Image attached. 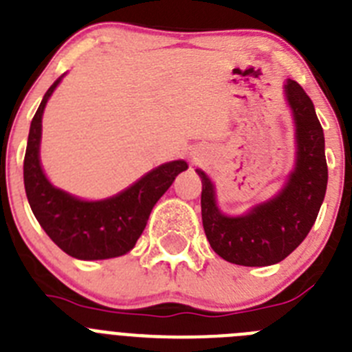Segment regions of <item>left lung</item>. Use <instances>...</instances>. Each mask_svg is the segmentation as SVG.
<instances>
[{
  "label": "left lung",
  "mask_w": 352,
  "mask_h": 352,
  "mask_svg": "<svg viewBox=\"0 0 352 352\" xmlns=\"http://www.w3.org/2000/svg\"><path fill=\"white\" fill-rule=\"evenodd\" d=\"M285 96L296 123L298 157L284 190L243 217H226L214 204L213 183L203 170L201 211L211 248L239 266H270L284 261L307 238L324 201L328 166L324 133L310 96L296 80L285 82Z\"/></svg>",
  "instance_id": "obj_1"
}]
</instances>
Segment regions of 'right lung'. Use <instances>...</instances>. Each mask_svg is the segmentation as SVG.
<instances>
[{"label":"right lung","mask_w":352,"mask_h":352,"mask_svg":"<svg viewBox=\"0 0 352 352\" xmlns=\"http://www.w3.org/2000/svg\"><path fill=\"white\" fill-rule=\"evenodd\" d=\"M61 77L43 95L33 116L24 155V188L28 203L42 229L65 254L82 261L109 259L132 250L144 231L149 213L166 194L186 162L174 160L157 167L125 192L105 201L88 203L54 188L40 167L38 148L42 114Z\"/></svg>","instance_id":"obj_1"}]
</instances>
